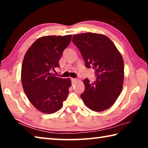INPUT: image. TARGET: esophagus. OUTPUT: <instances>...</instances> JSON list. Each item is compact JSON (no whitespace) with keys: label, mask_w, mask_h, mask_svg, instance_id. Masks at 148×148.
<instances>
[{"label":"esophagus","mask_w":148,"mask_h":148,"mask_svg":"<svg viewBox=\"0 0 148 148\" xmlns=\"http://www.w3.org/2000/svg\"><path fill=\"white\" fill-rule=\"evenodd\" d=\"M71 80H72V84H75L76 82L77 79H76V78H71Z\"/></svg>","instance_id":"esophagus-1"}]
</instances>
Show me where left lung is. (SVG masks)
<instances>
[{
    "instance_id": "left-lung-1",
    "label": "left lung",
    "mask_w": 148,
    "mask_h": 148,
    "mask_svg": "<svg viewBox=\"0 0 148 148\" xmlns=\"http://www.w3.org/2000/svg\"><path fill=\"white\" fill-rule=\"evenodd\" d=\"M72 42L79 49L87 68L95 70L96 81L84 80L81 98L93 111L102 112L113 106L123 86L124 62L111 40L104 34L86 32L74 34Z\"/></svg>"
}]
</instances>
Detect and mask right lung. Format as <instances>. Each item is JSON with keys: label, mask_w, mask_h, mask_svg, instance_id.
<instances>
[{"label": "right lung", "mask_w": 148, "mask_h": 148, "mask_svg": "<svg viewBox=\"0 0 148 148\" xmlns=\"http://www.w3.org/2000/svg\"><path fill=\"white\" fill-rule=\"evenodd\" d=\"M72 35L46 36L36 40L27 50L22 63L21 83L31 103L45 114H53L62 107L71 86L70 78L56 76L64 49Z\"/></svg>", "instance_id": "add662e5"}]
</instances>
